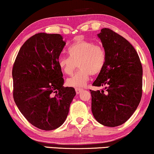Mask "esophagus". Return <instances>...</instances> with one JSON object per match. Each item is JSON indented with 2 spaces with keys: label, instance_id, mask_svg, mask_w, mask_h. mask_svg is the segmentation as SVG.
<instances>
[{
  "label": "esophagus",
  "instance_id": "34e87169",
  "mask_svg": "<svg viewBox=\"0 0 154 154\" xmlns=\"http://www.w3.org/2000/svg\"><path fill=\"white\" fill-rule=\"evenodd\" d=\"M75 90V92H76V94L81 93V92L83 90L82 88H76Z\"/></svg>",
  "mask_w": 154,
  "mask_h": 154
}]
</instances>
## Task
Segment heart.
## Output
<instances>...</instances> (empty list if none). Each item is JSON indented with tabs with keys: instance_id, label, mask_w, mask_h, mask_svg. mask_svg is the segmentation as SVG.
<instances>
[{
	"instance_id": "1",
	"label": "heart",
	"mask_w": 154,
	"mask_h": 154,
	"mask_svg": "<svg viewBox=\"0 0 154 154\" xmlns=\"http://www.w3.org/2000/svg\"><path fill=\"white\" fill-rule=\"evenodd\" d=\"M69 56H60L57 64L61 70L66 75H71L79 64L80 69L66 80L69 86L81 88L89 81L90 75L99 74L104 68L106 53L100 45L92 42L79 40L69 46Z\"/></svg>"
}]
</instances>
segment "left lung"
Wrapping results in <instances>:
<instances>
[{
    "mask_svg": "<svg viewBox=\"0 0 154 154\" xmlns=\"http://www.w3.org/2000/svg\"><path fill=\"white\" fill-rule=\"evenodd\" d=\"M106 62L92 84L106 86L90 90L92 112L94 119L107 127H116L131 117L142 94V66L133 46L121 35L104 28L98 33Z\"/></svg>",
    "mask_w": 154,
    "mask_h": 154,
    "instance_id": "1",
    "label": "left lung"
}]
</instances>
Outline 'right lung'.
I'll return each instance as SVG.
<instances>
[{
  "instance_id": "1",
  "label": "right lung",
  "mask_w": 154,
  "mask_h": 154,
  "mask_svg": "<svg viewBox=\"0 0 154 154\" xmlns=\"http://www.w3.org/2000/svg\"><path fill=\"white\" fill-rule=\"evenodd\" d=\"M65 45L60 34L36 33L21 47L12 68L14 102L25 119L41 130L60 127L75 95L74 88L63 86L57 64Z\"/></svg>"
}]
</instances>
